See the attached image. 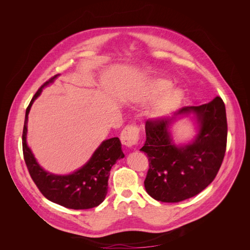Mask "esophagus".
<instances>
[{
  "instance_id": "obj_1",
  "label": "esophagus",
  "mask_w": 250,
  "mask_h": 250,
  "mask_svg": "<svg viewBox=\"0 0 250 250\" xmlns=\"http://www.w3.org/2000/svg\"><path fill=\"white\" fill-rule=\"evenodd\" d=\"M139 133H140V129L136 125H126L124 128L122 136H121V140H122L123 145H125L127 148L135 147L138 144V141H139V138H140Z\"/></svg>"
}]
</instances>
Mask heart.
<instances>
[{"label": "heart", "mask_w": 250, "mask_h": 250, "mask_svg": "<svg viewBox=\"0 0 250 250\" xmlns=\"http://www.w3.org/2000/svg\"><path fill=\"white\" fill-rule=\"evenodd\" d=\"M170 87V81L165 79H155L138 92L136 98L141 102H147L157 97L152 107V115L163 117L175 110L182 99V92L177 88Z\"/></svg>", "instance_id": "b5f03b06"}]
</instances>
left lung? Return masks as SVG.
<instances>
[{
  "instance_id": "obj_1",
  "label": "left lung",
  "mask_w": 250,
  "mask_h": 250,
  "mask_svg": "<svg viewBox=\"0 0 250 250\" xmlns=\"http://www.w3.org/2000/svg\"><path fill=\"white\" fill-rule=\"evenodd\" d=\"M193 112L200 130L192 144L176 147L167 132L176 115ZM146 143L149 170L144 185L149 195L163 203H178L199 194L211 183L222 165L227 146L225 104L217 96L200 106H185L174 117L148 120Z\"/></svg>"
}]
</instances>
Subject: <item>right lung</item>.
Instances as JSON below:
<instances>
[{"label": "right lung", "instance_id": "right-lung-1", "mask_svg": "<svg viewBox=\"0 0 250 250\" xmlns=\"http://www.w3.org/2000/svg\"><path fill=\"white\" fill-rule=\"evenodd\" d=\"M50 78L37 90L26 108L22 134V148L24 160L29 174L39 189L47 200L64 208L86 209L99 206L105 199L108 188V177L111 167L118 159L125 157L122 144L118 138H111L102 142L92 155L91 159L76 172L69 175H55L48 173L38 165L34 156L26 143L28 113L34 100L42 93L44 86L54 82Z\"/></svg>", "mask_w": 250, "mask_h": 250}]
</instances>
